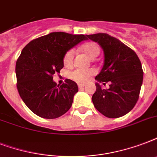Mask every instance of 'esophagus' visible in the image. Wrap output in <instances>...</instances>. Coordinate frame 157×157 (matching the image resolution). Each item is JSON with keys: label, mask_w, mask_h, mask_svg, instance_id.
Listing matches in <instances>:
<instances>
[{"label": "esophagus", "mask_w": 157, "mask_h": 157, "mask_svg": "<svg viewBox=\"0 0 157 157\" xmlns=\"http://www.w3.org/2000/svg\"><path fill=\"white\" fill-rule=\"evenodd\" d=\"M84 86H85V84H78V87L80 89L83 88Z\"/></svg>", "instance_id": "34e87169"}]
</instances>
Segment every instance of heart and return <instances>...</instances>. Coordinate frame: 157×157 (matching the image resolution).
<instances>
[{"mask_svg":"<svg viewBox=\"0 0 157 157\" xmlns=\"http://www.w3.org/2000/svg\"><path fill=\"white\" fill-rule=\"evenodd\" d=\"M81 50L86 53L90 59H94L98 56L100 53V48L95 42H88L84 44L81 46ZM74 59V50H70L65 54L63 59V63L67 66H70ZM94 74V71L91 69L82 70V69H76L70 73V78L78 83H84Z\"/></svg>","mask_w":157,"mask_h":157,"instance_id":"b5f03b06","label":"heart"}]
</instances>
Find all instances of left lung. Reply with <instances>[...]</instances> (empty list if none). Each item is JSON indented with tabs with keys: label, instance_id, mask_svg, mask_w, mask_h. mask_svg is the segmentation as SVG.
I'll list each match as a JSON object with an SVG mask.
<instances>
[{
	"label": "left lung",
	"instance_id": "8db88e82",
	"mask_svg": "<svg viewBox=\"0 0 157 157\" xmlns=\"http://www.w3.org/2000/svg\"><path fill=\"white\" fill-rule=\"evenodd\" d=\"M98 43L103 50L104 63L96 76V91L92 96L94 106L108 118L123 117L131 111L139 99L144 71L141 62L134 50L107 33L87 35ZM110 82L104 90L99 83Z\"/></svg>",
	"mask_w": 157,
	"mask_h": 157
}]
</instances>
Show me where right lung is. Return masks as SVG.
Wrapping results in <instances>:
<instances>
[{"label":"right lung","instance_id":"right-lung-1","mask_svg":"<svg viewBox=\"0 0 157 157\" xmlns=\"http://www.w3.org/2000/svg\"><path fill=\"white\" fill-rule=\"evenodd\" d=\"M85 35L54 32L29 42L16 62L17 88L27 107L39 117L54 119L65 114L78 92L75 81L67 79L59 86L53 75L64 66V55L82 40Z\"/></svg>","mask_w":157,"mask_h":157}]
</instances>
